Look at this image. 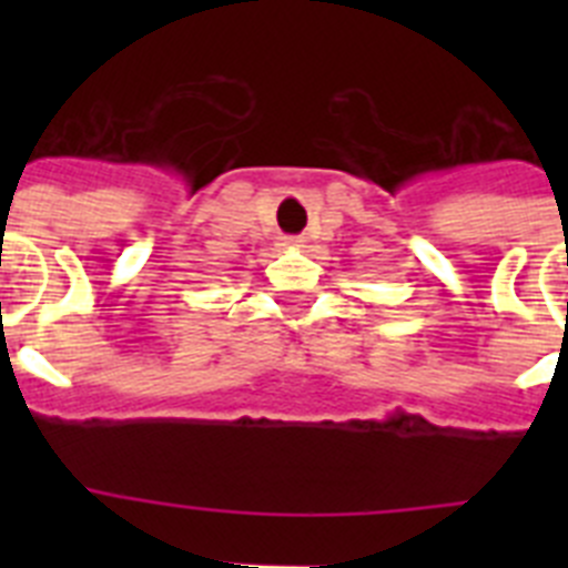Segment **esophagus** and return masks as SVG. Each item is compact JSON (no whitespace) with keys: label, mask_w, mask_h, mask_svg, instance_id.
Wrapping results in <instances>:
<instances>
[{"label":"esophagus","mask_w":568,"mask_h":568,"mask_svg":"<svg viewBox=\"0 0 568 568\" xmlns=\"http://www.w3.org/2000/svg\"><path fill=\"white\" fill-rule=\"evenodd\" d=\"M287 244H293V247H298L301 241H298V239H290V241H287Z\"/></svg>","instance_id":"obj_1"}]
</instances>
